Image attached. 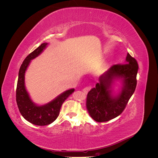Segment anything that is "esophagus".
Instances as JSON below:
<instances>
[{
  "label": "esophagus",
  "instance_id": "1",
  "mask_svg": "<svg viewBox=\"0 0 158 158\" xmlns=\"http://www.w3.org/2000/svg\"><path fill=\"white\" fill-rule=\"evenodd\" d=\"M90 89H91V86H86V87H85L83 89H82V91L83 92L85 93V94H87L89 91L90 90Z\"/></svg>",
  "mask_w": 158,
  "mask_h": 158
}]
</instances>
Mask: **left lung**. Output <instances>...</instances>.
Here are the masks:
<instances>
[{
  "mask_svg": "<svg viewBox=\"0 0 158 158\" xmlns=\"http://www.w3.org/2000/svg\"><path fill=\"white\" fill-rule=\"evenodd\" d=\"M138 70L136 60L128 52L125 64L113 65L99 76V82L88 92L86 99L87 109L94 121L107 122L122 113L135 91ZM117 79L121 80L122 87L114 96L112 85Z\"/></svg>",
  "mask_w": 158,
  "mask_h": 158,
  "instance_id": "8db88e82",
  "label": "left lung"
}]
</instances>
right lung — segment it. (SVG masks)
<instances>
[{"label":"right lung","instance_id":"right-lung-1","mask_svg":"<svg viewBox=\"0 0 158 158\" xmlns=\"http://www.w3.org/2000/svg\"><path fill=\"white\" fill-rule=\"evenodd\" d=\"M42 44L23 61L18 73L16 88V103L20 113L28 122L38 126L48 125L55 121L59 115L62 105L74 89H70L60 94L55 99L44 106H37L33 103L25 87V73L32 59L39 56L47 45Z\"/></svg>","mask_w":158,"mask_h":158}]
</instances>
